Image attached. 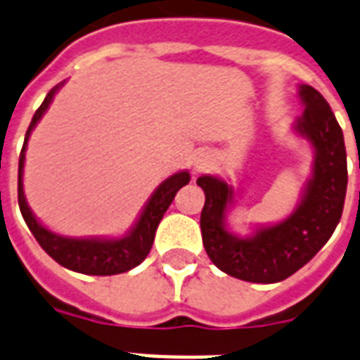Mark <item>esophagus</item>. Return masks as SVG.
Listing matches in <instances>:
<instances>
[{"label": "esophagus", "mask_w": 360, "mask_h": 360, "mask_svg": "<svg viewBox=\"0 0 360 360\" xmlns=\"http://www.w3.org/2000/svg\"><path fill=\"white\" fill-rule=\"evenodd\" d=\"M211 164H213L211 155H209V153H200L196 157V160H194V168H196V172H203V169H207Z\"/></svg>", "instance_id": "obj_1"}]
</instances>
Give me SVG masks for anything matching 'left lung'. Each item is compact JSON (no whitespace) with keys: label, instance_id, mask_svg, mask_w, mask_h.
I'll return each instance as SVG.
<instances>
[{"label":"left lung","instance_id":"obj_1","mask_svg":"<svg viewBox=\"0 0 360 360\" xmlns=\"http://www.w3.org/2000/svg\"><path fill=\"white\" fill-rule=\"evenodd\" d=\"M304 114L297 132L316 149L312 179L295 213L280 224L257 230L252 237L233 236L224 219L233 191L219 177L203 175L198 185L205 192L202 209L203 246L211 262L230 276L257 284H274L297 273L330 239L342 219L347 188L344 134L329 103L312 86L299 89Z\"/></svg>","mask_w":360,"mask_h":360}]
</instances>
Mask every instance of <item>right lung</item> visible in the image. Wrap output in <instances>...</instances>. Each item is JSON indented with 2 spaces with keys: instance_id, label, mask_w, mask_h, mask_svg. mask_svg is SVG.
<instances>
[{
  "instance_id": "obj_1",
  "label": "right lung",
  "mask_w": 360,
  "mask_h": 360,
  "mask_svg": "<svg viewBox=\"0 0 360 360\" xmlns=\"http://www.w3.org/2000/svg\"><path fill=\"white\" fill-rule=\"evenodd\" d=\"M59 89L56 86L50 89L46 98L42 101L39 110L33 115L30 123V129L25 132L24 147L20 151L18 162V205L24 217L25 224L35 236L37 243L42 246V250L48 256L56 259L59 265L76 271L82 274H95V276H110V274L127 273L136 265H140L151 250L153 240H155V231L158 228V222L162 220L164 213L168 211L169 203L174 202L175 194L181 186H185L191 181L188 172H179L172 175L162 185L158 186L151 200L147 202L140 220L136 222L129 236L123 239H67V237L56 236L50 230H46L39 220L33 217L31 209L27 207L24 196V185H22V175H24V160H25V146L30 140V134L37 121L41 120L42 114L46 112L53 95Z\"/></svg>"
}]
</instances>
